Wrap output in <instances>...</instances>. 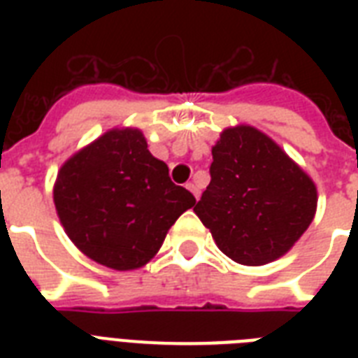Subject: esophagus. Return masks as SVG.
<instances>
[{
	"mask_svg": "<svg viewBox=\"0 0 358 358\" xmlns=\"http://www.w3.org/2000/svg\"><path fill=\"white\" fill-rule=\"evenodd\" d=\"M185 187L193 193V196H195L196 201H199V196H201V191H199V187H196V184H193V182H189V184H185Z\"/></svg>",
	"mask_w": 358,
	"mask_h": 358,
	"instance_id": "34e87169",
	"label": "esophagus"
}]
</instances>
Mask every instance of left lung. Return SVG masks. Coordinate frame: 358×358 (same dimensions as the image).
Segmentation results:
<instances>
[{
    "instance_id": "left-lung-1",
    "label": "left lung",
    "mask_w": 358,
    "mask_h": 358,
    "mask_svg": "<svg viewBox=\"0 0 358 358\" xmlns=\"http://www.w3.org/2000/svg\"><path fill=\"white\" fill-rule=\"evenodd\" d=\"M210 185L193 212L224 255L264 266L286 255L314 219L312 178L252 126L227 128L212 148Z\"/></svg>"
}]
</instances>
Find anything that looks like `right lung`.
Masks as SVG:
<instances>
[{
  "mask_svg": "<svg viewBox=\"0 0 358 358\" xmlns=\"http://www.w3.org/2000/svg\"><path fill=\"white\" fill-rule=\"evenodd\" d=\"M53 202L72 243L106 267L129 271L150 262L195 196L173 184L143 131L115 128L64 162Z\"/></svg>",
  "mask_w": 358,
  "mask_h": 358,
  "instance_id": "obj_1",
  "label": "right lung"
}]
</instances>
